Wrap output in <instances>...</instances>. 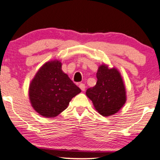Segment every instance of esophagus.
Segmentation results:
<instances>
[{"label": "esophagus", "mask_w": 160, "mask_h": 160, "mask_svg": "<svg viewBox=\"0 0 160 160\" xmlns=\"http://www.w3.org/2000/svg\"><path fill=\"white\" fill-rule=\"evenodd\" d=\"M79 88L82 89V91H85V88H86V86L84 83H80L79 84Z\"/></svg>", "instance_id": "1"}]
</instances>
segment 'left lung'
<instances>
[{"instance_id": "1", "label": "left lung", "mask_w": 160, "mask_h": 160, "mask_svg": "<svg viewBox=\"0 0 160 160\" xmlns=\"http://www.w3.org/2000/svg\"><path fill=\"white\" fill-rule=\"evenodd\" d=\"M97 84L88 88L86 94L101 115L108 117L116 114L127 100L121 74L117 68H109L102 64L97 71Z\"/></svg>"}]
</instances>
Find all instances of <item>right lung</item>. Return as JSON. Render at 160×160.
<instances>
[{
    "label": "right lung",
    "instance_id": "obj_1",
    "mask_svg": "<svg viewBox=\"0 0 160 160\" xmlns=\"http://www.w3.org/2000/svg\"><path fill=\"white\" fill-rule=\"evenodd\" d=\"M81 89L61 70L59 61L43 64L29 86L32 107L41 116L55 117L68 107L73 97Z\"/></svg>",
    "mask_w": 160,
    "mask_h": 160
}]
</instances>
